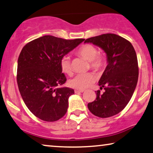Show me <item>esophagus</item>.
Instances as JSON below:
<instances>
[{"label":"esophagus","instance_id":"34e87169","mask_svg":"<svg viewBox=\"0 0 153 153\" xmlns=\"http://www.w3.org/2000/svg\"><path fill=\"white\" fill-rule=\"evenodd\" d=\"M75 93H83L84 92V90H78V89H75L74 90Z\"/></svg>","mask_w":153,"mask_h":153}]
</instances>
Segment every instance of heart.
<instances>
[{"label": "heart", "mask_w": 153, "mask_h": 153, "mask_svg": "<svg viewBox=\"0 0 153 153\" xmlns=\"http://www.w3.org/2000/svg\"><path fill=\"white\" fill-rule=\"evenodd\" d=\"M77 53L84 59L88 60L91 69L97 71H101L106 65V58L98 50L94 45L91 44H84L82 45L77 51ZM60 67L62 71L65 74L71 75L72 68L71 60L69 56L62 57L60 62ZM97 76L93 72H87L79 74L70 79L68 84L72 88L84 90L93 84L96 81Z\"/></svg>", "instance_id": "heart-1"}]
</instances>
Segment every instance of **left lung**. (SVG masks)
Returning a JSON list of instances; mask_svg holds the SVG:
<instances>
[{
  "label": "left lung",
  "instance_id": "1",
  "mask_svg": "<svg viewBox=\"0 0 153 153\" xmlns=\"http://www.w3.org/2000/svg\"><path fill=\"white\" fill-rule=\"evenodd\" d=\"M84 43L103 50L108 63L99 81L105 92H96L97 98L88 103V110L100 118L114 116L126 107L137 85L139 68L134 48L125 38L111 33L88 38Z\"/></svg>",
  "mask_w": 153,
  "mask_h": 153
}]
</instances>
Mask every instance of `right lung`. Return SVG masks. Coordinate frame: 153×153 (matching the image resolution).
I'll list each match as a JSON object with an SVG mask.
<instances>
[{
    "label": "right lung",
    "instance_id": "add662e5",
    "mask_svg": "<svg viewBox=\"0 0 153 153\" xmlns=\"http://www.w3.org/2000/svg\"><path fill=\"white\" fill-rule=\"evenodd\" d=\"M84 40L45 35L31 41L22 50L17 70L18 88L28 110L41 120L54 122L66 114L68 99L74 91L59 87L67 81L60 62Z\"/></svg>",
    "mask_w": 153,
    "mask_h": 153
}]
</instances>
